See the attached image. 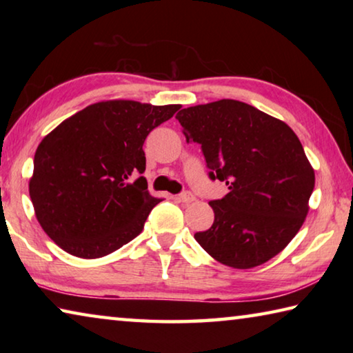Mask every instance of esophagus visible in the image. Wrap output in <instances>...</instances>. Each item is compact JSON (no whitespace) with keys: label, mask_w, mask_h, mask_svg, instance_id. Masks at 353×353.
I'll list each match as a JSON object with an SVG mask.
<instances>
[{"label":"esophagus","mask_w":353,"mask_h":353,"mask_svg":"<svg viewBox=\"0 0 353 353\" xmlns=\"http://www.w3.org/2000/svg\"><path fill=\"white\" fill-rule=\"evenodd\" d=\"M179 199H181V202H183V204H191V202L194 201V196L191 194L190 191H185V193L179 196Z\"/></svg>","instance_id":"34e87169"}]
</instances>
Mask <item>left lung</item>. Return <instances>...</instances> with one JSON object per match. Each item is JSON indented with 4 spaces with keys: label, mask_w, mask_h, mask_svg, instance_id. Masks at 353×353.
I'll use <instances>...</instances> for the list:
<instances>
[{
    "label": "left lung",
    "mask_w": 353,
    "mask_h": 353,
    "mask_svg": "<svg viewBox=\"0 0 353 353\" xmlns=\"http://www.w3.org/2000/svg\"><path fill=\"white\" fill-rule=\"evenodd\" d=\"M187 140L199 143L210 177L229 185L212 201L214 221L194 234L214 260L235 270L260 266L288 246L305 221L314 170L288 124L235 99L182 109Z\"/></svg>",
    "instance_id": "8db88e82"
}]
</instances>
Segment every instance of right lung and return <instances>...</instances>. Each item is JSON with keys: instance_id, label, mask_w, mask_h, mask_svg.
Here are the masks:
<instances>
[{"instance_id": "obj_1", "label": "right lung", "mask_w": 353, "mask_h": 353, "mask_svg": "<svg viewBox=\"0 0 353 353\" xmlns=\"http://www.w3.org/2000/svg\"><path fill=\"white\" fill-rule=\"evenodd\" d=\"M179 104L101 101L51 130L34 155L29 179L45 234L79 259H101L141 234L160 199L148 193L143 151L148 134Z\"/></svg>"}]
</instances>
